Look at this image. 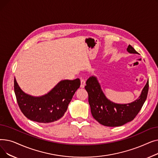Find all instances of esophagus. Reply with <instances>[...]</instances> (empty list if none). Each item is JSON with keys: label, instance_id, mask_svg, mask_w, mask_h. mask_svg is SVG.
<instances>
[{"label": "esophagus", "instance_id": "1", "mask_svg": "<svg viewBox=\"0 0 158 158\" xmlns=\"http://www.w3.org/2000/svg\"><path fill=\"white\" fill-rule=\"evenodd\" d=\"M85 83H86V81L84 78H81V88H84L85 86Z\"/></svg>", "mask_w": 158, "mask_h": 158}]
</instances>
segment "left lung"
<instances>
[{
	"label": "left lung",
	"mask_w": 158,
	"mask_h": 158,
	"mask_svg": "<svg viewBox=\"0 0 158 158\" xmlns=\"http://www.w3.org/2000/svg\"><path fill=\"white\" fill-rule=\"evenodd\" d=\"M129 53L138 54L129 45ZM85 89L88 94V102L93 117L101 124L107 127H117L132 121L138 114L146 101L148 91V79L139 98L129 104H115L107 99L95 77H90L86 82Z\"/></svg>",
	"instance_id": "obj_1"
}]
</instances>
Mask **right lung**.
I'll return each mask as SVG.
<instances>
[{"label":"right lung","mask_w":158,"mask_h":158,"mask_svg":"<svg viewBox=\"0 0 158 158\" xmlns=\"http://www.w3.org/2000/svg\"><path fill=\"white\" fill-rule=\"evenodd\" d=\"M80 85L79 78L63 80L47 94L35 97L25 94L14 79L16 101L22 113L31 120L44 123L53 122L63 117Z\"/></svg>","instance_id":"obj_1"}]
</instances>
